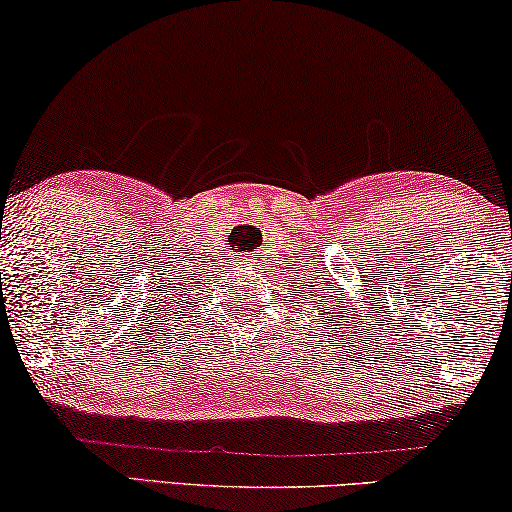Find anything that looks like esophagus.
<instances>
[{
  "label": "esophagus",
  "mask_w": 512,
  "mask_h": 512,
  "mask_svg": "<svg viewBox=\"0 0 512 512\" xmlns=\"http://www.w3.org/2000/svg\"><path fill=\"white\" fill-rule=\"evenodd\" d=\"M256 256H258V254H256Z\"/></svg>",
  "instance_id": "34e87169"
}]
</instances>
